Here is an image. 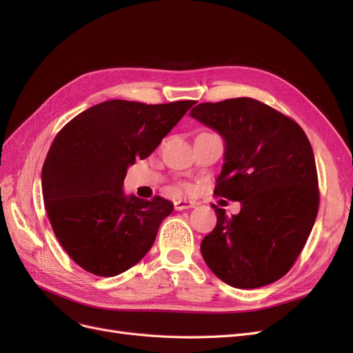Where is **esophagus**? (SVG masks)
<instances>
[{
	"mask_svg": "<svg viewBox=\"0 0 353 353\" xmlns=\"http://www.w3.org/2000/svg\"><path fill=\"white\" fill-rule=\"evenodd\" d=\"M175 210H185V209H191L194 208V201H190V200H176L174 203Z\"/></svg>",
	"mask_w": 353,
	"mask_h": 353,
	"instance_id": "1",
	"label": "esophagus"
}]
</instances>
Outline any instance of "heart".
<instances>
[{
    "instance_id": "1",
    "label": "heart",
    "mask_w": 353,
    "mask_h": 353,
    "mask_svg": "<svg viewBox=\"0 0 353 353\" xmlns=\"http://www.w3.org/2000/svg\"><path fill=\"white\" fill-rule=\"evenodd\" d=\"M179 188H181V190H185V191H188V190H190L187 185H181Z\"/></svg>"
}]
</instances>
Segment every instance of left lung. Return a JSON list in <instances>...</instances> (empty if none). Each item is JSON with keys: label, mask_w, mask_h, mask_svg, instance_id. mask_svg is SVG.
I'll return each instance as SVG.
<instances>
[{"label": "left lung", "mask_w": 353, "mask_h": 353, "mask_svg": "<svg viewBox=\"0 0 353 353\" xmlns=\"http://www.w3.org/2000/svg\"><path fill=\"white\" fill-rule=\"evenodd\" d=\"M190 116L225 140L213 193L241 203L232 216L213 205L218 221L201 241L203 259L237 288L280 280L305 248L319 206L306 134L292 117L249 97L201 103Z\"/></svg>", "instance_id": "obj_1"}]
</instances>
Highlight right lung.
<instances>
[{
  "label": "right lung",
  "mask_w": 353,
  "mask_h": 353,
  "mask_svg": "<svg viewBox=\"0 0 353 353\" xmlns=\"http://www.w3.org/2000/svg\"><path fill=\"white\" fill-rule=\"evenodd\" d=\"M194 104L109 100L56 135L42 166V197L59 243L81 268L114 276L152 249L174 205L160 196L126 197V169L150 156Z\"/></svg>",
  "instance_id": "right-lung-1"
}]
</instances>
